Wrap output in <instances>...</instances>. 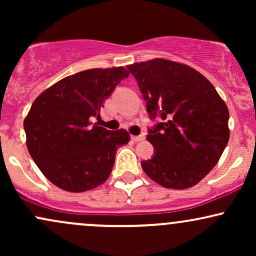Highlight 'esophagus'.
Listing matches in <instances>:
<instances>
[{
  "label": "esophagus",
  "instance_id": "1",
  "mask_svg": "<svg viewBox=\"0 0 256 256\" xmlns=\"http://www.w3.org/2000/svg\"><path fill=\"white\" fill-rule=\"evenodd\" d=\"M131 140H134V142H140V140H144V136H143V134H140V136H131Z\"/></svg>",
  "mask_w": 256,
  "mask_h": 256
}]
</instances>
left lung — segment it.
Here are the masks:
<instances>
[{"label": "left lung", "mask_w": 256, "mask_h": 256, "mask_svg": "<svg viewBox=\"0 0 256 256\" xmlns=\"http://www.w3.org/2000/svg\"><path fill=\"white\" fill-rule=\"evenodd\" d=\"M146 102L154 155L143 171L168 189H188L208 174L230 137L228 110L212 83L186 64L165 58L128 66Z\"/></svg>", "instance_id": "obj_1"}]
</instances>
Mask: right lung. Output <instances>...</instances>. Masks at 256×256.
<instances>
[{
	"label": "right lung",
	"mask_w": 256,
	"mask_h": 256,
	"mask_svg": "<svg viewBox=\"0 0 256 256\" xmlns=\"http://www.w3.org/2000/svg\"><path fill=\"white\" fill-rule=\"evenodd\" d=\"M124 67L92 68L61 79L34 100L24 120L26 146L40 172L52 184L83 192L110 177L128 131L91 124L122 79Z\"/></svg>",
	"instance_id": "add662e5"
}]
</instances>
